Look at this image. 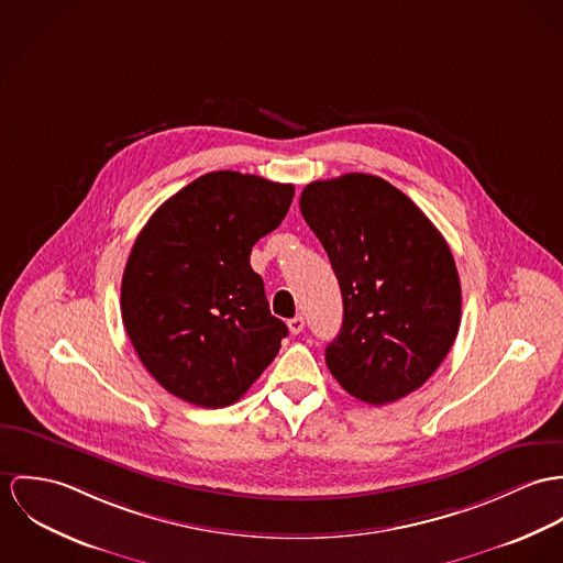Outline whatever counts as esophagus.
Segmentation results:
<instances>
[{
    "mask_svg": "<svg viewBox=\"0 0 563 563\" xmlns=\"http://www.w3.org/2000/svg\"><path fill=\"white\" fill-rule=\"evenodd\" d=\"M287 325H289V332H291V334H300V332L305 330V319L298 314V317L289 319V321H287Z\"/></svg>",
    "mask_w": 563,
    "mask_h": 563,
    "instance_id": "esophagus-1",
    "label": "esophagus"
}]
</instances>
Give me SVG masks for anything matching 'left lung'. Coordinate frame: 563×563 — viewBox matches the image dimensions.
<instances>
[{
	"mask_svg": "<svg viewBox=\"0 0 563 563\" xmlns=\"http://www.w3.org/2000/svg\"><path fill=\"white\" fill-rule=\"evenodd\" d=\"M300 211L343 298V325L325 347L330 374L374 406L423 386L462 317L460 276L437 227L404 191L363 173L312 181Z\"/></svg>",
	"mask_w": 563,
	"mask_h": 563,
	"instance_id": "1",
	"label": "left lung"
}]
</instances>
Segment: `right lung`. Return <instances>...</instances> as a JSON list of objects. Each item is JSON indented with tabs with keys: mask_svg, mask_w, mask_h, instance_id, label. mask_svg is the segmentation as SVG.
<instances>
[{
	"mask_svg": "<svg viewBox=\"0 0 563 563\" xmlns=\"http://www.w3.org/2000/svg\"><path fill=\"white\" fill-rule=\"evenodd\" d=\"M291 200V184L207 173L140 231L121 285L123 323L146 372L175 397L231 406L278 354L289 330L269 312L251 252Z\"/></svg>",
	"mask_w": 563,
	"mask_h": 563,
	"instance_id": "obj_1",
	"label": "right lung"
}]
</instances>
